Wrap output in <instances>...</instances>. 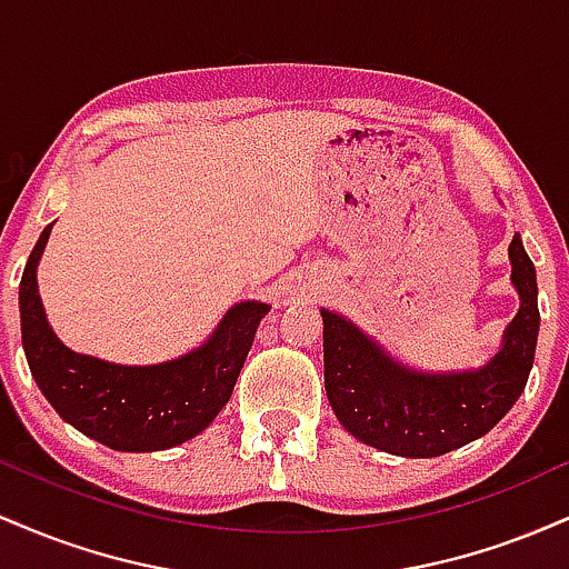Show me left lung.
I'll use <instances>...</instances> for the list:
<instances>
[{"mask_svg":"<svg viewBox=\"0 0 569 569\" xmlns=\"http://www.w3.org/2000/svg\"><path fill=\"white\" fill-rule=\"evenodd\" d=\"M519 312L479 369L417 371L331 310L323 316V382L348 433L398 457H439L489 433L525 390L538 345V280L519 232L508 246Z\"/></svg>","mask_w":569,"mask_h":569,"instance_id":"1","label":"left lung"}]
</instances>
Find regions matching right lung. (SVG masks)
I'll list each match as a JSON object with an SVG mask.
<instances>
[{
	"instance_id": "add662e5",
	"label": "right lung",
	"mask_w": 569,
	"mask_h": 569,
	"mask_svg": "<svg viewBox=\"0 0 569 569\" xmlns=\"http://www.w3.org/2000/svg\"><path fill=\"white\" fill-rule=\"evenodd\" d=\"M48 224L21 278V335L26 361L58 415L117 452H160L202 433L230 401L253 335L270 305L248 299L227 310L213 335L187 356L152 367H126L69 350L44 316L37 264Z\"/></svg>"
}]
</instances>
